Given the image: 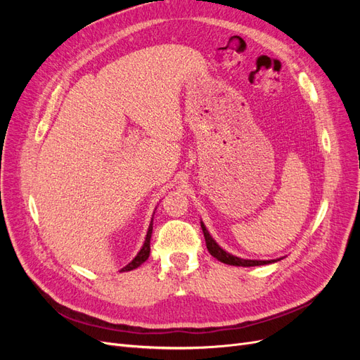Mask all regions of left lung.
Segmentation results:
<instances>
[{"mask_svg": "<svg viewBox=\"0 0 360 360\" xmlns=\"http://www.w3.org/2000/svg\"><path fill=\"white\" fill-rule=\"evenodd\" d=\"M201 228H202V233H204V238H205V245L207 249H209V252L221 261V263L225 264H230V266H242V267H254V266H264V264H270V263H276L281 258L278 259H245V258H238L234 257L231 254H228L226 250H224L219 245H217L213 237L210 236V233L207 231L205 225L201 222Z\"/></svg>", "mask_w": 360, "mask_h": 360, "instance_id": "8db88e82", "label": "left lung"}]
</instances>
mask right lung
Instances as JSON below:
<instances>
[{"mask_svg":"<svg viewBox=\"0 0 360 360\" xmlns=\"http://www.w3.org/2000/svg\"><path fill=\"white\" fill-rule=\"evenodd\" d=\"M151 233H153V219H151L150 222V226H148V231H147V236H146V242L143 245V248H141L139 252L136 254V257L130 261V263L123 267L120 271H129V270H134L136 267H139L141 264L144 263V261H147L148 255H150V238H151Z\"/></svg>","mask_w":360,"mask_h":360,"instance_id":"add662e5","label":"right lung"}]
</instances>
